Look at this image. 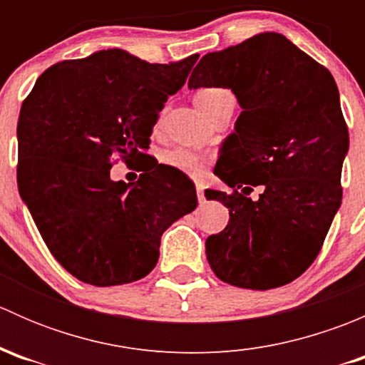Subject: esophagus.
Here are the masks:
<instances>
[{
    "label": "esophagus",
    "mask_w": 365,
    "mask_h": 365,
    "mask_svg": "<svg viewBox=\"0 0 365 365\" xmlns=\"http://www.w3.org/2000/svg\"><path fill=\"white\" fill-rule=\"evenodd\" d=\"M196 194H197V201H200V205L205 203V190H203V185H196Z\"/></svg>",
    "instance_id": "obj_1"
}]
</instances>
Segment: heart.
Instances as JSON below:
<instances>
[{"instance_id":"heart-1","label":"heart","mask_w":365,"mask_h":365,"mask_svg":"<svg viewBox=\"0 0 365 365\" xmlns=\"http://www.w3.org/2000/svg\"><path fill=\"white\" fill-rule=\"evenodd\" d=\"M194 102H196V106L200 108V111L203 113L206 118H210L217 109L222 108L224 104L235 102V97L230 90H226V88L206 86L196 91ZM162 160H164V164L169 165V168L176 169V171L189 176H201L205 173L206 165L205 157H201L200 153L190 152V150L185 148L168 150V152L162 155Z\"/></svg>"}]
</instances>
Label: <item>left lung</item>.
I'll return each instance as SVG.
<instances>
[{
    "mask_svg": "<svg viewBox=\"0 0 365 365\" xmlns=\"http://www.w3.org/2000/svg\"><path fill=\"white\" fill-rule=\"evenodd\" d=\"M201 86L230 88L244 109L215 165L233 192H205L230 208L227 226L206 238L210 267L238 288L288 284L316 259L341 206L349 134L336 81L286 36L259 33L201 58L189 88Z\"/></svg>",
    "mask_w": 365,
    "mask_h": 365,
    "instance_id": "1",
    "label": "left lung"
}]
</instances>
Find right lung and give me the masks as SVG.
I'll use <instances>...</instances> for the list:
<instances>
[{
    "instance_id": "add662e5",
    "label": "right lung",
    "mask_w": 365,
    "mask_h": 365,
    "mask_svg": "<svg viewBox=\"0 0 365 365\" xmlns=\"http://www.w3.org/2000/svg\"><path fill=\"white\" fill-rule=\"evenodd\" d=\"M197 54L148 63L121 49L53 65L36 79L17 121V185L58 263L93 286L146 277L160 237L197 206L183 173L148 159L135 183L109 171L150 157V135Z\"/></svg>"
}]
</instances>
